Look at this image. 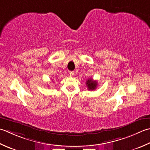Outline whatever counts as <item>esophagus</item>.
I'll use <instances>...</instances> for the list:
<instances>
[{
	"label": "esophagus",
	"instance_id": "esophagus-1",
	"mask_svg": "<svg viewBox=\"0 0 150 150\" xmlns=\"http://www.w3.org/2000/svg\"><path fill=\"white\" fill-rule=\"evenodd\" d=\"M74 71H70L69 72V76L70 77H73V76H74Z\"/></svg>",
	"mask_w": 150,
	"mask_h": 150
}]
</instances>
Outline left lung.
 Wrapping results in <instances>:
<instances>
[{"mask_svg": "<svg viewBox=\"0 0 150 150\" xmlns=\"http://www.w3.org/2000/svg\"><path fill=\"white\" fill-rule=\"evenodd\" d=\"M86 86H88V88L90 90H93L96 88L97 86H98V83L96 81H93L92 79H88L86 81Z\"/></svg>", "mask_w": 150, "mask_h": 150, "instance_id": "obj_1", "label": "left lung"}]
</instances>
